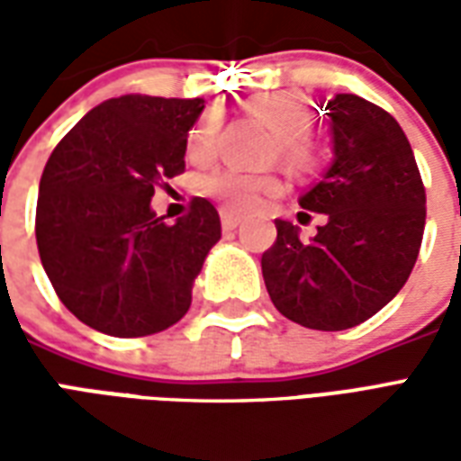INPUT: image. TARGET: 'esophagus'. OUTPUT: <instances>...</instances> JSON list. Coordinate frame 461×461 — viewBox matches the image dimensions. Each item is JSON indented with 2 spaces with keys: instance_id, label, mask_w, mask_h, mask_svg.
<instances>
[{
  "instance_id": "obj_1",
  "label": "esophagus",
  "mask_w": 461,
  "mask_h": 461,
  "mask_svg": "<svg viewBox=\"0 0 461 461\" xmlns=\"http://www.w3.org/2000/svg\"><path fill=\"white\" fill-rule=\"evenodd\" d=\"M220 217H221V227H224L227 231L237 230V227L241 224V214H234V212L230 210H221Z\"/></svg>"
}]
</instances>
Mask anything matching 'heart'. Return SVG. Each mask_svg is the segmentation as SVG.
I'll return each mask as SVG.
<instances>
[{"label": "heart", "instance_id": "b5f03b06", "mask_svg": "<svg viewBox=\"0 0 461 461\" xmlns=\"http://www.w3.org/2000/svg\"><path fill=\"white\" fill-rule=\"evenodd\" d=\"M247 111L254 118H259L276 135L279 155L291 170L306 172L316 165V148L306 135L313 122V113H311V105L303 95L296 91L254 95L247 101ZM214 132H217V118L212 113L202 115L200 121L194 122V128L187 132V140H185V152L192 162H202L210 158ZM200 190L227 210L247 212L257 207L261 197L276 194L281 190V180L269 172L254 175V172L221 167V170H214L207 177H202Z\"/></svg>", "mask_w": 461, "mask_h": 461}]
</instances>
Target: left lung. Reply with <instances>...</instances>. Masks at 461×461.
<instances>
[{"instance_id": "left-lung-1", "label": "left lung", "mask_w": 461, "mask_h": 461, "mask_svg": "<svg viewBox=\"0 0 461 461\" xmlns=\"http://www.w3.org/2000/svg\"><path fill=\"white\" fill-rule=\"evenodd\" d=\"M333 162L299 204L326 214L311 241L276 220L261 257L274 306L313 330L363 323L405 286L425 231V185L405 132L380 105L339 94L326 105Z\"/></svg>"}]
</instances>
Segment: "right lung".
Wrapping results in <instances>:
<instances>
[{
  "mask_svg": "<svg viewBox=\"0 0 461 461\" xmlns=\"http://www.w3.org/2000/svg\"><path fill=\"white\" fill-rule=\"evenodd\" d=\"M202 98L121 95L76 122L46 162L36 244L56 296L86 326L115 339L170 329L220 241L214 204L194 197L175 224L155 217V187L185 170V140Z\"/></svg>",
  "mask_w": 461,
  "mask_h": 461,
  "instance_id": "obj_1",
  "label": "right lung"
}]
</instances>
